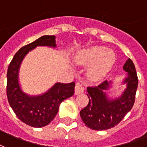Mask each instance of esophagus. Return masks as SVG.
I'll use <instances>...</instances> for the list:
<instances>
[{
    "label": "esophagus",
    "instance_id": "obj_1",
    "mask_svg": "<svg viewBox=\"0 0 147 147\" xmlns=\"http://www.w3.org/2000/svg\"><path fill=\"white\" fill-rule=\"evenodd\" d=\"M75 94L78 95L80 94H82L84 91V87L81 84H77L76 87H75Z\"/></svg>",
    "mask_w": 147,
    "mask_h": 147
}]
</instances>
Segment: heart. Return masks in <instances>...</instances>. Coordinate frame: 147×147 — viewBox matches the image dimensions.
<instances>
[{"label":"heart","mask_w":147,"mask_h":147,"mask_svg":"<svg viewBox=\"0 0 147 147\" xmlns=\"http://www.w3.org/2000/svg\"><path fill=\"white\" fill-rule=\"evenodd\" d=\"M74 60L79 64L88 65V73L94 78L104 77L111 69L115 61L113 52L108 51L104 47L94 46L78 51Z\"/></svg>","instance_id":"b5f03b06"}]
</instances>
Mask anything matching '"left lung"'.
<instances>
[{"label":"left lung","mask_w":147,"mask_h":147,"mask_svg":"<svg viewBox=\"0 0 147 147\" xmlns=\"http://www.w3.org/2000/svg\"><path fill=\"white\" fill-rule=\"evenodd\" d=\"M123 69L128 73L123 83L126 88L119 98L111 100L105 90L109 89L111 81L105 80L98 86L88 87V105L80 112L84 123L94 130H105L119 123L132 109L135 102L138 78L135 65L130 59L125 62Z\"/></svg>","instance_id":"8db88e82"}]
</instances>
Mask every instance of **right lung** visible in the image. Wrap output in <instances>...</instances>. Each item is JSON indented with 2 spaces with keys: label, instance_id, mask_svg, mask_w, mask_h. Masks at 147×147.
Wrapping results in <instances>:
<instances>
[{
  "label": "right lung",
  "instance_id": "1",
  "mask_svg": "<svg viewBox=\"0 0 147 147\" xmlns=\"http://www.w3.org/2000/svg\"><path fill=\"white\" fill-rule=\"evenodd\" d=\"M56 37L43 36L23 46L15 53L7 73V97L10 106L22 122L32 127L41 128L50 123L57 115L59 105L74 94L75 83H57L38 96H29L23 92L18 83V70L25 55L36 46L56 47Z\"/></svg>",
  "mask_w": 147,
  "mask_h": 147
}]
</instances>
